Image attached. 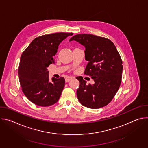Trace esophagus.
Masks as SVG:
<instances>
[{"instance_id":"1","label":"esophagus","mask_w":148,"mask_h":148,"mask_svg":"<svg viewBox=\"0 0 148 148\" xmlns=\"http://www.w3.org/2000/svg\"><path fill=\"white\" fill-rule=\"evenodd\" d=\"M73 78V77H67L66 78V82H67L69 81H70V80H71Z\"/></svg>"}]
</instances>
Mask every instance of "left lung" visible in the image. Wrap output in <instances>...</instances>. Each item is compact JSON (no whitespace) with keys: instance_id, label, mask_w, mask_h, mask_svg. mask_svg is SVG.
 I'll return each instance as SVG.
<instances>
[{"instance_id":"8db88e82","label":"left lung","mask_w":148,"mask_h":148,"mask_svg":"<svg viewBox=\"0 0 148 148\" xmlns=\"http://www.w3.org/2000/svg\"><path fill=\"white\" fill-rule=\"evenodd\" d=\"M85 47V58L88 61L84 74L94 81L93 85L86 84L82 77L77 91L79 102L87 108L97 109L108 105L117 92L121 82L123 70L121 56L112 42L105 37L90 34L73 36Z\"/></svg>"}]
</instances>
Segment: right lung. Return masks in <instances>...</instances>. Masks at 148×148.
I'll return each instance as SVG.
<instances>
[{"label":"right lung","mask_w":148,"mask_h":148,"mask_svg":"<svg viewBox=\"0 0 148 148\" xmlns=\"http://www.w3.org/2000/svg\"><path fill=\"white\" fill-rule=\"evenodd\" d=\"M72 33H56L34 38L20 57L19 81L25 96L33 103L48 107L56 103L64 87L65 79L52 78L47 67L54 63L53 56L59 45Z\"/></svg>","instance_id":"right-lung-1"}]
</instances>
